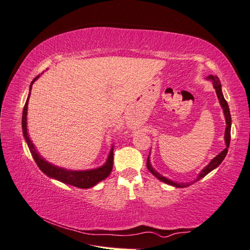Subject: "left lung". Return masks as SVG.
I'll return each mask as SVG.
<instances>
[{
  "instance_id": "1",
  "label": "left lung",
  "mask_w": 250,
  "mask_h": 250,
  "mask_svg": "<svg viewBox=\"0 0 250 250\" xmlns=\"http://www.w3.org/2000/svg\"><path fill=\"white\" fill-rule=\"evenodd\" d=\"M207 79H209V81L213 82V84H214V88L216 90V93H217V97H218V100H219V103L221 105L222 109H224V114H225V117H226V124H227V128H226V132H225V142H226V148L224 150H222L219 155H217L213 160H211L207 166L202 169L201 173L199 174V176L196 177L195 182H198V180H200L201 178H203L204 176H206L207 174H208L209 172L213 171V169H215L217 167L220 166V163L224 161V159L226 158L227 153H228V148H229V145H230V140H231V115H230V109H229V105H228L227 101L225 100V97L224 94H222V91H221V83H220V81L219 78L217 76H213V75H209L208 77H207ZM150 155V153H149ZM147 168L149 169V172L153 175V176H156L159 180H161V182L166 183V184H168L171 186H174V187H177V188H184V187H187V186H189V184H178V183H174L173 180L171 179H167L164 176H162L161 174H159L155 168H153L151 167L150 164V160H149V156H148L147 158Z\"/></svg>"
}]
</instances>
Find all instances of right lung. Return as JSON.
<instances>
[{
    "label": "right lung",
    "mask_w": 250,
    "mask_h": 250,
    "mask_svg": "<svg viewBox=\"0 0 250 250\" xmlns=\"http://www.w3.org/2000/svg\"><path fill=\"white\" fill-rule=\"evenodd\" d=\"M39 77H40V75H37L33 79V81H32V83L30 84V92H29L28 99H26V102L24 104L23 111H22V132H23L24 139L26 141V144H28L29 149L32 153V157H33V159L37 164V167H40L41 171L45 173L48 177L55 178L57 180H59V182H61V183L75 186V187H77V188H83V189L91 188V187H93V186L97 185L98 183H100L101 180H103L107 177L110 174L111 169H113L114 147H111L108 158H107V160H106L104 166H102L101 167H98V168L87 169V171H72V169L62 168L59 167H56V166H54V164H51L49 162H47L45 159L42 157L35 149L33 143L31 142L30 137L28 135V129H26V114H28V103H29V98L31 94L32 84L34 83V82Z\"/></svg>",
    "instance_id": "right-lung-1"
}]
</instances>
